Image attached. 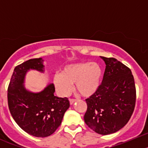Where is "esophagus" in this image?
<instances>
[{
    "mask_svg": "<svg viewBox=\"0 0 148 148\" xmlns=\"http://www.w3.org/2000/svg\"><path fill=\"white\" fill-rule=\"evenodd\" d=\"M75 100H76V99H70V103L71 104H73V103L75 102Z\"/></svg>",
    "mask_w": 148,
    "mask_h": 148,
    "instance_id": "34e87169",
    "label": "esophagus"
}]
</instances>
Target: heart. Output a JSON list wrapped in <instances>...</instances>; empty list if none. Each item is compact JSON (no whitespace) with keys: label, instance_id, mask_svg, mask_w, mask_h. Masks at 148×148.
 Returning a JSON list of instances; mask_svg holds the SVG:
<instances>
[{"label":"heart","instance_id":"obj_1","mask_svg":"<svg viewBox=\"0 0 148 148\" xmlns=\"http://www.w3.org/2000/svg\"><path fill=\"white\" fill-rule=\"evenodd\" d=\"M101 78V68L95 62H78L66 65L53 77L55 87L62 95L73 90V84L81 95L90 96L97 90Z\"/></svg>","mask_w":148,"mask_h":148}]
</instances>
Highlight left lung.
Returning a JSON list of instances; mask_svg holds the SVG:
<instances>
[{"label": "left lung", "instance_id": "8db88e82", "mask_svg": "<svg viewBox=\"0 0 148 148\" xmlns=\"http://www.w3.org/2000/svg\"><path fill=\"white\" fill-rule=\"evenodd\" d=\"M106 64L102 82L85 99L87 108L84 119L95 133L108 135L126 125L136 105V90L129 67L114 58L101 57Z\"/></svg>", "mask_w": 148, "mask_h": 148}]
</instances>
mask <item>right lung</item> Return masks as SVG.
I'll use <instances>...</instances> for the list:
<instances>
[{
	"instance_id": "add662e5",
	"label": "right lung",
	"mask_w": 148,
	"mask_h": 148,
	"mask_svg": "<svg viewBox=\"0 0 148 148\" xmlns=\"http://www.w3.org/2000/svg\"><path fill=\"white\" fill-rule=\"evenodd\" d=\"M42 58H32L15 66L8 87L7 101L10 113L18 126L30 135L44 138L58 129L70 101L66 97L55 96L53 84L38 93L24 88L26 73L30 69L42 72Z\"/></svg>"
}]
</instances>
